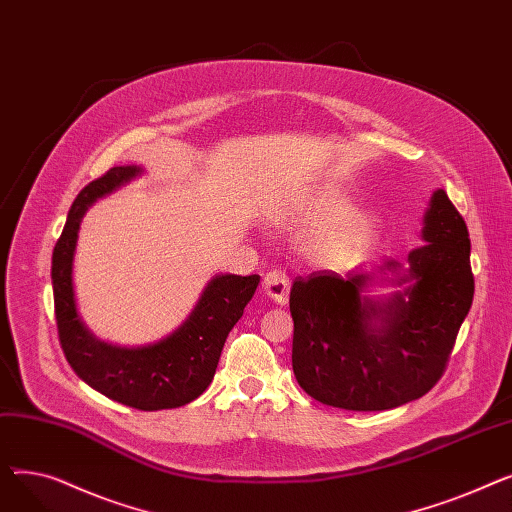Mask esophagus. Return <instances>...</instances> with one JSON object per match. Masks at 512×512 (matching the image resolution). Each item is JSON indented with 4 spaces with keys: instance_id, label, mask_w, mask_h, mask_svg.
Masks as SVG:
<instances>
[{
    "instance_id": "esophagus-1",
    "label": "esophagus",
    "mask_w": 512,
    "mask_h": 512,
    "mask_svg": "<svg viewBox=\"0 0 512 512\" xmlns=\"http://www.w3.org/2000/svg\"><path fill=\"white\" fill-rule=\"evenodd\" d=\"M263 294L270 297L274 303L278 305H286L288 297H290V282L288 276L284 272H270L263 278Z\"/></svg>"
}]
</instances>
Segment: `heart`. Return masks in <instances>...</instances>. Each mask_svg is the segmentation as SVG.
<instances>
[{"label":"heart","mask_w":512,"mask_h":512,"mask_svg":"<svg viewBox=\"0 0 512 512\" xmlns=\"http://www.w3.org/2000/svg\"><path fill=\"white\" fill-rule=\"evenodd\" d=\"M278 226L292 232H319L311 253L324 263L359 261L380 236V222L371 213L357 211L344 193L321 188L292 209L278 213Z\"/></svg>","instance_id":"b5f03b06"}]
</instances>
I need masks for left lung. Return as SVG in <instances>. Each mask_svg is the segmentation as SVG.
Returning <instances> with one entry per match:
<instances>
[{"label":"left lung","instance_id":"8db88e82","mask_svg":"<svg viewBox=\"0 0 512 512\" xmlns=\"http://www.w3.org/2000/svg\"><path fill=\"white\" fill-rule=\"evenodd\" d=\"M423 247L344 278L315 272L290 290L292 369L324 405L384 411L434 388L471 303V240L438 188L423 213ZM373 285H402L382 298Z\"/></svg>","mask_w":512,"mask_h":512}]
</instances>
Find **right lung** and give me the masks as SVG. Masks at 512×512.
I'll list each match as a JSON object with an SVG mask.
<instances>
[{
  "mask_svg": "<svg viewBox=\"0 0 512 512\" xmlns=\"http://www.w3.org/2000/svg\"><path fill=\"white\" fill-rule=\"evenodd\" d=\"M143 172V166H116L78 193L53 249L51 284L60 342L78 378L126 407L161 411L188 405L207 390L224 342L253 299L259 276H213L188 317L157 342L120 346L97 338L80 317L74 294L72 274L80 222L97 199Z\"/></svg>",
  "mask_w": 512,
  "mask_h": 512,
  "instance_id": "obj_1",
  "label": "right lung"
}]
</instances>
